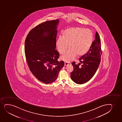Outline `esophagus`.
<instances>
[{"instance_id":"esophagus-1","label":"esophagus","mask_w":122,"mask_h":122,"mask_svg":"<svg viewBox=\"0 0 122 122\" xmlns=\"http://www.w3.org/2000/svg\"><path fill=\"white\" fill-rule=\"evenodd\" d=\"M70 64V63H69V62H65V66H67L68 65Z\"/></svg>"}]
</instances>
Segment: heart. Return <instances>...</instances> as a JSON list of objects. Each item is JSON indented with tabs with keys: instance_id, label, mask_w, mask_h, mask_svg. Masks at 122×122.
<instances>
[{
	"instance_id": "heart-1",
	"label": "heart",
	"mask_w": 122,
	"mask_h": 122,
	"mask_svg": "<svg viewBox=\"0 0 122 122\" xmlns=\"http://www.w3.org/2000/svg\"><path fill=\"white\" fill-rule=\"evenodd\" d=\"M94 36L91 30L81 27L67 28L56 39V46L59 54H63L68 46L69 47L66 53L61 59L69 62L76 55L82 56L90 50L93 41Z\"/></svg>"
}]
</instances>
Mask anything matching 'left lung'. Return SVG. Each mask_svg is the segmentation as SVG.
Listing matches in <instances>:
<instances>
[{
	"instance_id": "left-lung-1",
	"label": "left lung",
	"mask_w": 122,
	"mask_h": 122,
	"mask_svg": "<svg viewBox=\"0 0 122 122\" xmlns=\"http://www.w3.org/2000/svg\"><path fill=\"white\" fill-rule=\"evenodd\" d=\"M99 35L96 33L95 39L93 42L90 50L79 59L81 63L78 65L73 62L71 64L74 67L71 73V78L75 83L82 84L86 83L92 78L97 70L101 62L102 51ZM82 65L80 67V64Z\"/></svg>"
}]
</instances>
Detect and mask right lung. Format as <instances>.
<instances>
[{"mask_svg": "<svg viewBox=\"0 0 122 122\" xmlns=\"http://www.w3.org/2000/svg\"><path fill=\"white\" fill-rule=\"evenodd\" d=\"M58 20L43 22L32 28L25 41V53L28 67L39 81L53 82L64 66L58 61L59 54L56 48Z\"/></svg>", "mask_w": 122, "mask_h": 122, "instance_id": "obj_1", "label": "right lung"}]
</instances>
